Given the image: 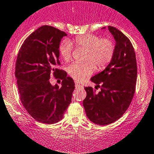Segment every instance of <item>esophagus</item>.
Wrapping results in <instances>:
<instances>
[{"label":"esophagus","mask_w":154,"mask_h":154,"mask_svg":"<svg viewBox=\"0 0 154 154\" xmlns=\"http://www.w3.org/2000/svg\"><path fill=\"white\" fill-rule=\"evenodd\" d=\"M75 88H81V87H83L82 85H81V84H79V83H75Z\"/></svg>","instance_id":"esophagus-1"}]
</instances>
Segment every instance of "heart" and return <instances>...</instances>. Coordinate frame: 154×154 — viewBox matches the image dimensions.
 <instances>
[{
    "instance_id": "b5f03b06",
    "label": "heart",
    "mask_w": 154,
    "mask_h": 154,
    "mask_svg": "<svg viewBox=\"0 0 154 154\" xmlns=\"http://www.w3.org/2000/svg\"><path fill=\"white\" fill-rule=\"evenodd\" d=\"M73 42L77 48L87 49L84 62H75L67 68V72L74 80L83 82L93 73L95 64L98 70L105 69L113 59L115 45L109 38H101L95 34H83L74 38ZM59 54L65 61L72 57V44L70 41L64 40L59 48Z\"/></svg>"
}]
</instances>
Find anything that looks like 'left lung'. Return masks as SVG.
<instances>
[{
  "mask_svg": "<svg viewBox=\"0 0 154 154\" xmlns=\"http://www.w3.org/2000/svg\"><path fill=\"white\" fill-rule=\"evenodd\" d=\"M116 41L115 55L103 71L91 78L95 89L85 87L83 106L92 123L106 125L118 120L129 106L135 92L137 76L136 55L128 37L116 28L108 26Z\"/></svg>",
  "mask_w": 154,
  "mask_h": 154,
  "instance_id": "8db88e82",
  "label": "left lung"
}]
</instances>
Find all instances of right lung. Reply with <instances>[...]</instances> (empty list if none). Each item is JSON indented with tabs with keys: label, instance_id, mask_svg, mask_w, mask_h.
<instances>
[{
	"label": "right lung",
	"instance_id": "obj_1",
	"mask_svg": "<svg viewBox=\"0 0 154 154\" xmlns=\"http://www.w3.org/2000/svg\"><path fill=\"white\" fill-rule=\"evenodd\" d=\"M65 32L43 26L31 34L21 45L15 64V77L21 103L34 120L45 124L60 121L72 100L75 83L58 68L59 45ZM51 75L63 80L52 86Z\"/></svg>",
	"mask_w": 154,
	"mask_h": 154
}]
</instances>
